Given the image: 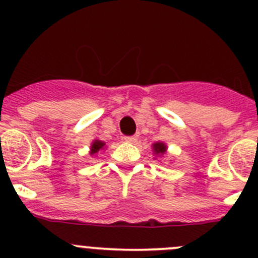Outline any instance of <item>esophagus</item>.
I'll use <instances>...</instances> for the list:
<instances>
[{
  "label": "esophagus",
  "mask_w": 258,
  "mask_h": 258,
  "mask_svg": "<svg viewBox=\"0 0 258 258\" xmlns=\"http://www.w3.org/2000/svg\"><path fill=\"white\" fill-rule=\"evenodd\" d=\"M124 141L128 142V144H136L137 137H135V136H127V137H124Z\"/></svg>",
  "instance_id": "1"
}]
</instances>
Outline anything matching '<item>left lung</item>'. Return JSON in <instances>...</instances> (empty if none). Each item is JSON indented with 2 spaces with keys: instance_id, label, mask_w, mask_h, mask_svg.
<instances>
[{
  "instance_id": "obj_1",
  "label": "left lung",
  "mask_w": 258,
  "mask_h": 258,
  "mask_svg": "<svg viewBox=\"0 0 258 258\" xmlns=\"http://www.w3.org/2000/svg\"><path fill=\"white\" fill-rule=\"evenodd\" d=\"M152 152L156 157H163L167 152V145L165 142H155L152 145Z\"/></svg>"
}]
</instances>
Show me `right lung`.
I'll use <instances>...</instances> for the list:
<instances>
[{"mask_svg": "<svg viewBox=\"0 0 258 258\" xmlns=\"http://www.w3.org/2000/svg\"><path fill=\"white\" fill-rule=\"evenodd\" d=\"M105 148H106V142L101 141V140H97V139L93 140L92 144H91V146H90V155L91 156L97 155L100 151L105 150Z\"/></svg>", "mask_w": 258, "mask_h": 258, "instance_id": "add662e5", "label": "right lung"}]
</instances>
